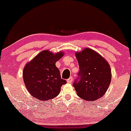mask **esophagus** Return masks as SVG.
<instances>
[{
    "label": "esophagus",
    "mask_w": 131,
    "mask_h": 131,
    "mask_svg": "<svg viewBox=\"0 0 131 131\" xmlns=\"http://www.w3.org/2000/svg\"><path fill=\"white\" fill-rule=\"evenodd\" d=\"M73 77L71 76V77H70L67 79V82H68V83H71V82H73Z\"/></svg>",
    "instance_id": "1"
}]
</instances>
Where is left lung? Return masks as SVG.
Wrapping results in <instances>:
<instances>
[{"label": "left lung", "mask_w": 131, "mask_h": 131, "mask_svg": "<svg viewBox=\"0 0 131 131\" xmlns=\"http://www.w3.org/2000/svg\"><path fill=\"white\" fill-rule=\"evenodd\" d=\"M76 57L79 71L73 87L81 99L95 101L108 88L112 78L110 67L101 55L92 49H85L76 53Z\"/></svg>", "instance_id": "obj_1"}]
</instances>
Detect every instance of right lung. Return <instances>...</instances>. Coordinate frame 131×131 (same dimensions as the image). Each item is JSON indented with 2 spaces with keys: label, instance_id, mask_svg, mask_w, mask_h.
<instances>
[{
  "label": "right lung",
  "instance_id": "obj_1",
  "mask_svg": "<svg viewBox=\"0 0 131 131\" xmlns=\"http://www.w3.org/2000/svg\"><path fill=\"white\" fill-rule=\"evenodd\" d=\"M63 56V52L53 54L43 50L26 64L23 73V80L32 97L47 101L59 94L61 87L67 81L61 78L55 63Z\"/></svg>",
  "mask_w": 131,
  "mask_h": 131
}]
</instances>
